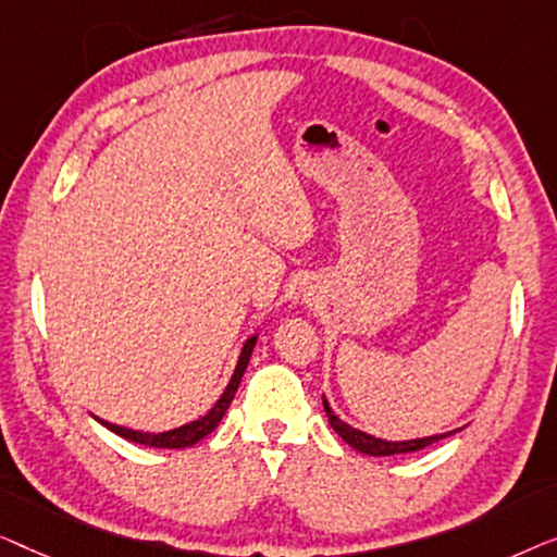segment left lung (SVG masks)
I'll use <instances>...</instances> for the list:
<instances>
[{
  "instance_id": "1",
  "label": "left lung",
  "mask_w": 557,
  "mask_h": 557,
  "mask_svg": "<svg viewBox=\"0 0 557 557\" xmlns=\"http://www.w3.org/2000/svg\"><path fill=\"white\" fill-rule=\"evenodd\" d=\"M323 409L327 413V424L333 426V432L338 434L343 442L354 446L356 451L360 454H368V457H391V454H409V451H419L424 449V446L434 444V442H442V438L451 436L461 432V429H454V432H444V434H434V436H421V438H406V442H386V438H379V436H371L366 432H360V429L350 426L348 421H343L338 413L331 409V404H327V398L323 396Z\"/></svg>"
}]
</instances>
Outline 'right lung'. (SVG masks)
<instances>
[{
  "label": "right lung",
  "instance_id": "obj_1",
  "mask_svg": "<svg viewBox=\"0 0 557 557\" xmlns=\"http://www.w3.org/2000/svg\"><path fill=\"white\" fill-rule=\"evenodd\" d=\"M255 343H257V333L252 338L245 341V346H242V354L237 360V368H234L230 383H226L224 394L219 396V401L211 406V409L199 417L197 421H189V424L184 426H176V429H169V432H138V429H128V426H119V424H111V421L106 419H98L100 424L106 429H111L113 434H119L123 438H128L133 444H144V446H156V449H186V446H194L199 444L203 436H209L214 429L219 426V421L224 419L226 409H230L234 394H237L239 388V381L242 375L247 371V363L249 358H252V350H255Z\"/></svg>",
  "mask_w": 557,
  "mask_h": 557
}]
</instances>
